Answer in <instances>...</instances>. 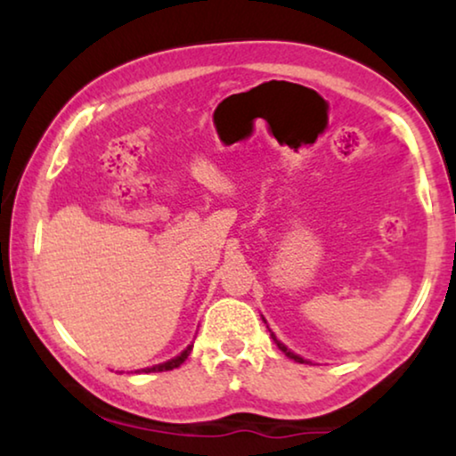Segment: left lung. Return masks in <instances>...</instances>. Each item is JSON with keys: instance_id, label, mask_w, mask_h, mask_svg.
Wrapping results in <instances>:
<instances>
[{"instance_id": "left-lung-1", "label": "left lung", "mask_w": 456, "mask_h": 456, "mask_svg": "<svg viewBox=\"0 0 456 456\" xmlns=\"http://www.w3.org/2000/svg\"><path fill=\"white\" fill-rule=\"evenodd\" d=\"M272 336H273V334H272ZM273 340H276V336H273ZM276 345H278V348H280V351H284L286 354H289V357H290V359H295V361H297V363H305V361H303L301 357H298V354H295V353H290V351H289V348H286V346L282 345V342H278V340H276Z\"/></svg>"}]
</instances>
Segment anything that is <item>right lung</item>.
<instances>
[{"instance_id":"add662e5","label":"right lung","mask_w":456,"mask_h":456,"mask_svg":"<svg viewBox=\"0 0 456 456\" xmlns=\"http://www.w3.org/2000/svg\"><path fill=\"white\" fill-rule=\"evenodd\" d=\"M189 353H191V346L184 348V351L180 353L176 359H170V361H166V363L155 365V367H147V370H141V371H145V373H149V371H170V370H174V367L183 365L184 361H186V357H189Z\"/></svg>"}]
</instances>
